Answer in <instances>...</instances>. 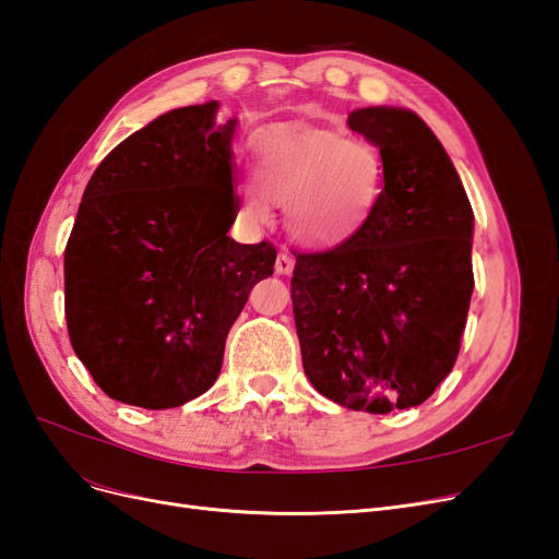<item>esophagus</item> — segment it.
Listing matches in <instances>:
<instances>
[{
  "instance_id": "1",
  "label": "esophagus",
  "mask_w": 559,
  "mask_h": 559,
  "mask_svg": "<svg viewBox=\"0 0 559 559\" xmlns=\"http://www.w3.org/2000/svg\"><path fill=\"white\" fill-rule=\"evenodd\" d=\"M275 273L277 275H292L294 273V257H292V253H277Z\"/></svg>"
}]
</instances>
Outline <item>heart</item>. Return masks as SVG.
<instances>
[{
	"label": "heart",
	"mask_w": 559,
	"mask_h": 559,
	"mask_svg": "<svg viewBox=\"0 0 559 559\" xmlns=\"http://www.w3.org/2000/svg\"><path fill=\"white\" fill-rule=\"evenodd\" d=\"M257 189H242V214L265 224L270 207H284L286 228L310 247L352 240L376 214L386 163L368 140L319 128H280L257 140L251 154Z\"/></svg>",
	"instance_id": "obj_1"
}]
</instances>
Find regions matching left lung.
Here are the masks:
<instances>
[{"label": "left lung", "instance_id": "obj_1", "mask_svg": "<svg viewBox=\"0 0 559 559\" xmlns=\"http://www.w3.org/2000/svg\"><path fill=\"white\" fill-rule=\"evenodd\" d=\"M347 126L382 151L384 193L352 240L296 253L294 319L317 392L386 415L425 403L460 354L473 210L443 144L415 111L364 107Z\"/></svg>", "mask_w": 559, "mask_h": 559}]
</instances>
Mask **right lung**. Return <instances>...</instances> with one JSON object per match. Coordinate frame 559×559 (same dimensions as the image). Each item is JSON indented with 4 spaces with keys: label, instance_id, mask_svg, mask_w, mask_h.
Segmentation results:
<instances>
[{
    "label": "right lung",
    "instance_id": "obj_1",
    "mask_svg": "<svg viewBox=\"0 0 559 559\" xmlns=\"http://www.w3.org/2000/svg\"><path fill=\"white\" fill-rule=\"evenodd\" d=\"M218 103L154 118L97 165L64 249L67 331L103 392L146 411L205 394L270 242L240 245L230 142Z\"/></svg>",
    "mask_w": 559,
    "mask_h": 559
}]
</instances>
